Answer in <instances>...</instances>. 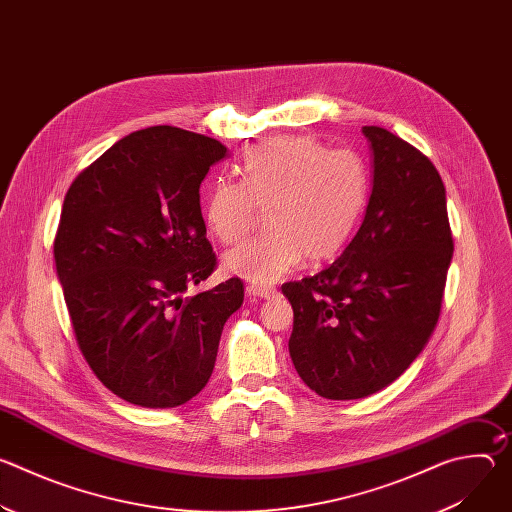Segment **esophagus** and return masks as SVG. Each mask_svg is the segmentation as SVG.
<instances>
[{"label":"esophagus","instance_id":"obj_1","mask_svg":"<svg viewBox=\"0 0 512 512\" xmlns=\"http://www.w3.org/2000/svg\"><path fill=\"white\" fill-rule=\"evenodd\" d=\"M247 294L249 296H255V298H263V300H267V298H273L277 291H275V287H271V285H247Z\"/></svg>","mask_w":512,"mask_h":512}]
</instances>
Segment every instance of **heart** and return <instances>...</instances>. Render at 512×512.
Listing matches in <instances>:
<instances>
[{"mask_svg": "<svg viewBox=\"0 0 512 512\" xmlns=\"http://www.w3.org/2000/svg\"><path fill=\"white\" fill-rule=\"evenodd\" d=\"M243 182L216 180L204 200V221L223 243L243 239L267 208L269 231L225 255L227 271L271 283L296 269L334 259L354 237L371 198V174L350 150H328L308 135H281L253 148Z\"/></svg>", "mask_w": 512, "mask_h": 512, "instance_id": "heart-1", "label": "heart"}]
</instances>
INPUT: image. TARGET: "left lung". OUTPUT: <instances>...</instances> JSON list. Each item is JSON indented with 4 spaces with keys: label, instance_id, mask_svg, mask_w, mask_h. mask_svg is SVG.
<instances>
[{
    "label": "left lung",
    "instance_id": "8db88e82",
    "mask_svg": "<svg viewBox=\"0 0 512 512\" xmlns=\"http://www.w3.org/2000/svg\"><path fill=\"white\" fill-rule=\"evenodd\" d=\"M362 133L373 192L358 233L328 269L281 285L294 367L334 401L369 397L407 371L440 318L454 253L440 172L391 131Z\"/></svg>",
    "mask_w": 512,
    "mask_h": 512
}]
</instances>
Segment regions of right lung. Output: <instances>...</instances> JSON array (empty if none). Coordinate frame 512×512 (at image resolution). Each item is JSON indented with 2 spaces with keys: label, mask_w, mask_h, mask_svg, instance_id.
Instances as JSON below:
<instances>
[{
  "label": "right lung",
  "mask_w": 512,
  "mask_h": 512,
  "mask_svg": "<svg viewBox=\"0 0 512 512\" xmlns=\"http://www.w3.org/2000/svg\"><path fill=\"white\" fill-rule=\"evenodd\" d=\"M225 156L200 133L139 129L64 196L54 261L72 330L95 377L127 403L166 409L196 397L243 304L239 277L184 298L216 267L200 184Z\"/></svg>",
  "instance_id": "add662e5"
}]
</instances>
